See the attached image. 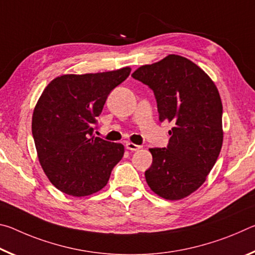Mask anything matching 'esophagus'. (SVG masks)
<instances>
[{
  "label": "esophagus",
  "mask_w": 255,
  "mask_h": 255,
  "mask_svg": "<svg viewBox=\"0 0 255 255\" xmlns=\"http://www.w3.org/2000/svg\"><path fill=\"white\" fill-rule=\"evenodd\" d=\"M126 148L129 149V150H138V149L141 148V146L133 144V143H131V141H127V143H126Z\"/></svg>",
  "instance_id": "1"
}]
</instances>
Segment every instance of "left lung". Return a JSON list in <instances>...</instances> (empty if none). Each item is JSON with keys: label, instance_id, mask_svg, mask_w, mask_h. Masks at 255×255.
I'll list each match as a JSON object with an SVG mask.
<instances>
[{"label": "left lung", "instance_id": "8db88e82", "mask_svg": "<svg viewBox=\"0 0 255 255\" xmlns=\"http://www.w3.org/2000/svg\"><path fill=\"white\" fill-rule=\"evenodd\" d=\"M133 79L148 85L159 120L173 123L166 148H149L146 182L157 196L180 200L199 189L223 145V105L213 80L191 60L169 55L138 67Z\"/></svg>", "mask_w": 255, "mask_h": 255}]
</instances>
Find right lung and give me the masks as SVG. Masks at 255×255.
Returning <instances> with one entry per match:
<instances>
[{
  "instance_id": "add662e5",
  "label": "right lung",
  "mask_w": 255,
  "mask_h": 255,
  "mask_svg": "<svg viewBox=\"0 0 255 255\" xmlns=\"http://www.w3.org/2000/svg\"><path fill=\"white\" fill-rule=\"evenodd\" d=\"M130 67L65 74L46 86L32 115V136L45 174L56 188L74 197L100 191L123 158V144L93 135L109 93L127 79Z\"/></svg>"
}]
</instances>
